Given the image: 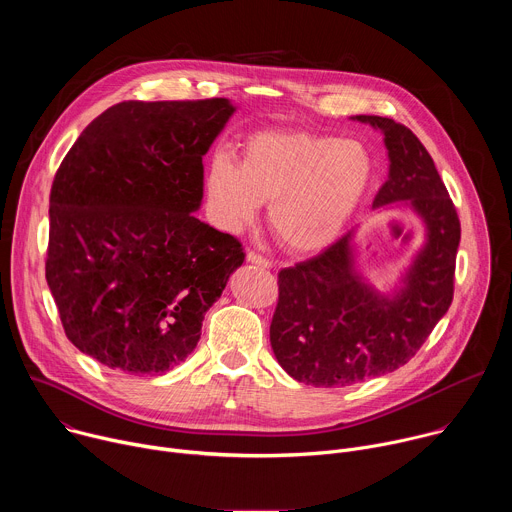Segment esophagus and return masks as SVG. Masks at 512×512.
I'll use <instances>...</instances> for the list:
<instances>
[{
  "label": "esophagus",
  "instance_id": "34e87169",
  "mask_svg": "<svg viewBox=\"0 0 512 512\" xmlns=\"http://www.w3.org/2000/svg\"><path fill=\"white\" fill-rule=\"evenodd\" d=\"M247 263L257 265V267H263V269H269V267H271V261L265 259V257H261V255L255 253V251H249V253H247Z\"/></svg>",
  "mask_w": 512,
  "mask_h": 512
}]
</instances>
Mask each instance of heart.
Returning <instances> with one entry per match:
<instances>
[{
    "label": "heart",
    "instance_id": "heart-1",
    "mask_svg": "<svg viewBox=\"0 0 512 512\" xmlns=\"http://www.w3.org/2000/svg\"><path fill=\"white\" fill-rule=\"evenodd\" d=\"M367 145L308 131H259L241 145V162L216 154L206 170L208 202L227 229L249 225L261 204L277 241L294 253L332 247L371 188Z\"/></svg>",
    "mask_w": 512,
    "mask_h": 512
}]
</instances>
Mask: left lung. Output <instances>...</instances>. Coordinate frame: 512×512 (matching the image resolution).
<instances>
[{
	"label": "left lung",
	"instance_id": "left-lung-1",
	"mask_svg": "<svg viewBox=\"0 0 512 512\" xmlns=\"http://www.w3.org/2000/svg\"><path fill=\"white\" fill-rule=\"evenodd\" d=\"M352 121L381 131L389 176L373 210H409L421 243L387 291L356 265L358 227L318 257L279 271V302L269 340L281 369L312 387H350L397 371L440 322L454 296L460 221L421 141L377 115Z\"/></svg>",
	"mask_w": 512,
	"mask_h": 512
}]
</instances>
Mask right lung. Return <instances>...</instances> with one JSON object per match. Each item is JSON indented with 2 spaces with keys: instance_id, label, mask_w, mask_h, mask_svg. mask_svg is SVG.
I'll list each match as a JSON object with an SVG mask.
<instances>
[{
  "instance_id": "right-lung-1",
  "label": "right lung",
  "mask_w": 512,
  "mask_h": 512,
  "mask_svg": "<svg viewBox=\"0 0 512 512\" xmlns=\"http://www.w3.org/2000/svg\"><path fill=\"white\" fill-rule=\"evenodd\" d=\"M235 111L229 99L113 105L56 172L46 281L68 340L113 371L184 362L245 261L235 237L194 216L202 158Z\"/></svg>"
}]
</instances>
